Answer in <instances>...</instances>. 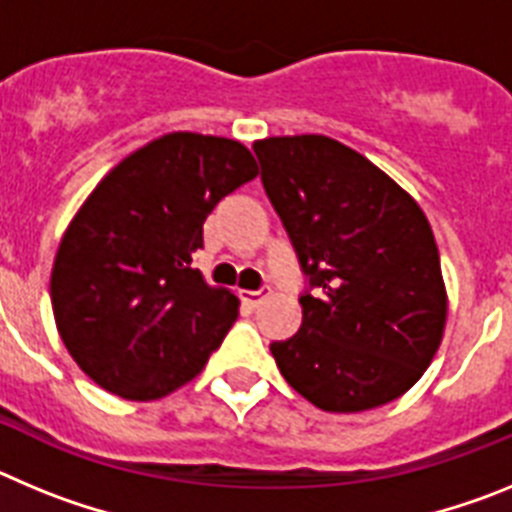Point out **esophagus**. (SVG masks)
<instances>
[{
	"label": "esophagus",
	"instance_id": "esophagus-1",
	"mask_svg": "<svg viewBox=\"0 0 512 512\" xmlns=\"http://www.w3.org/2000/svg\"><path fill=\"white\" fill-rule=\"evenodd\" d=\"M269 297V289H241V300L251 307H259Z\"/></svg>",
	"mask_w": 512,
	"mask_h": 512
}]
</instances>
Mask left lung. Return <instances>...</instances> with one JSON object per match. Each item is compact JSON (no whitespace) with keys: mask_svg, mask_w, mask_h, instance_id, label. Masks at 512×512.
I'll use <instances>...</instances> for the list:
<instances>
[{"mask_svg":"<svg viewBox=\"0 0 512 512\" xmlns=\"http://www.w3.org/2000/svg\"><path fill=\"white\" fill-rule=\"evenodd\" d=\"M261 182L320 295L302 328L271 343L295 392L328 413H361L413 387L441 346L449 297L431 223L369 158L328 135L253 143Z\"/></svg>","mask_w":512,"mask_h":512,"instance_id":"obj_1","label":"left lung"}]
</instances>
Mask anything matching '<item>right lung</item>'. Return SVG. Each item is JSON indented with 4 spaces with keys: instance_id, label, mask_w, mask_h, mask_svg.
I'll return each mask as SVG.
<instances>
[{
    "instance_id": "add662e5",
    "label": "right lung",
    "mask_w": 512,
    "mask_h": 512,
    "mask_svg": "<svg viewBox=\"0 0 512 512\" xmlns=\"http://www.w3.org/2000/svg\"><path fill=\"white\" fill-rule=\"evenodd\" d=\"M256 174L238 140L166 133L107 171L71 217L51 271L53 318L102 390L158 400L205 369L241 302L210 287L192 253L212 207Z\"/></svg>"
}]
</instances>
